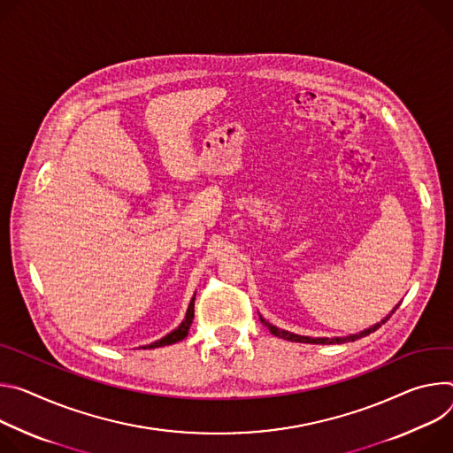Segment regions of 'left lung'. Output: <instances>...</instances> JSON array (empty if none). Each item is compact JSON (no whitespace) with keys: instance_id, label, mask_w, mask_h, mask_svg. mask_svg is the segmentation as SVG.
Segmentation results:
<instances>
[{"instance_id":"1","label":"left lung","mask_w":453,"mask_h":453,"mask_svg":"<svg viewBox=\"0 0 453 453\" xmlns=\"http://www.w3.org/2000/svg\"><path fill=\"white\" fill-rule=\"evenodd\" d=\"M397 306H399V304H397ZM397 306L390 311V315L397 310ZM390 315H388L387 319H383L381 322H378V324L371 326L369 329H364V331H360V333H357V334H349V336H334V338H311V336H300V334H295V333H289V331L279 329L277 326H273V324H270L268 320H265L261 315H259V319H261V322L270 329V333H272V334H275V336H279V338H284V340H289V342H304V343H322V345H329V343L355 342V340H358V338H362V336H367V334L374 333L378 327H381V324H385V322L390 319Z\"/></svg>"}]
</instances>
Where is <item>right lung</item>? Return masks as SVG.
<instances>
[{
  "label": "right lung",
  "instance_id": "right-lung-1",
  "mask_svg": "<svg viewBox=\"0 0 453 453\" xmlns=\"http://www.w3.org/2000/svg\"><path fill=\"white\" fill-rule=\"evenodd\" d=\"M194 295H196V293H194ZM192 319H194V296H192V300H190V304H188V310H187V313H185L183 322H181L174 331H171L167 336H164V338H160V340H157V342H153V343H149V345H143V349H157V347L171 345V343H176V342L183 340V338L188 334Z\"/></svg>",
  "mask_w": 453,
  "mask_h": 453
}]
</instances>
